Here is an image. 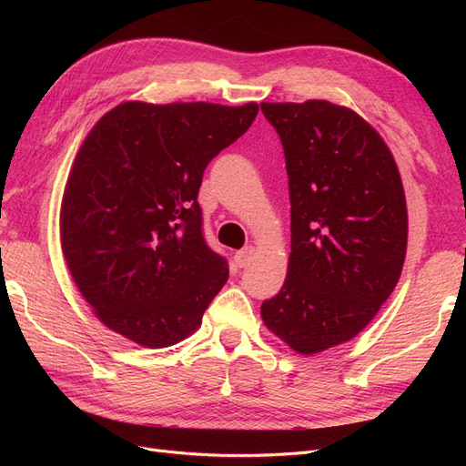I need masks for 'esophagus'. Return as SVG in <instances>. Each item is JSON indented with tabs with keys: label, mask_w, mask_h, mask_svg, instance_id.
Here are the masks:
<instances>
[{
	"label": "esophagus",
	"mask_w": 466,
	"mask_h": 466,
	"mask_svg": "<svg viewBox=\"0 0 466 466\" xmlns=\"http://www.w3.org/2000/svg\"><path fill=\"white\" fill-rule=\"evenodd\" d=\"M252 250L250 247H247V248H243V250H238V252H235V257H233V260H235V264L238 266V268H243V266H247L248 262H250V258H252Z\"/></svg>",
	"instance_id": "1"
}]
</instances>
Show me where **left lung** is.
Instances as JSON below:
<instances>
[{"instance_id":"1","label":"left lung","mask_w":466,"mask_h":466,"mask_svg":"<svg viewBox=\"0 0 466 466\" xmlns=\"http://www.w3.org/2000/svg\"><path fill=\"white\" fill-rule=\"evenodd\" d=\"M284 146L291 252L262 320L299 354L361 332L400 278L408 214L387 144L354 110L329 101L260 103Z\"/></svg>"}]
</instances>
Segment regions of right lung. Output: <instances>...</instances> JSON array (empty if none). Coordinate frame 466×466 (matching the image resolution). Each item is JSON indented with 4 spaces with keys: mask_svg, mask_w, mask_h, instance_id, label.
<instances>
[{
    "mask_svg": "<svg viewBox=\"0 0 466 466\" xmlns=\"http://www.w3.org/2000/svg\"><path fill=\"white\" fill-rule=\"evenodd\" d=\"M257 103L130 101L98 120L69 173L60 237L69 272L110 330L146 348L185 340L229 278L202 233L208 163Z\"/></svg>",
    "mask_w": 466,
    "mask_h": 466,
    "instance_id": "1",
    "label": "right lung"
}]
</instances>
